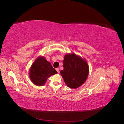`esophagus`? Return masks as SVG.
Returning a JSON list of instances; mask_svg holds the SVG:
<instances>
[{"label":"esophagus","instance_id":"34e87169","mask_svg":"<svg viewBox=\"0 0 124 124\" xmlns=\"http://www.w3.org/2000/svg\"><path fill=\"white\" fill-rule=\"evenodd\" d=\"M56 71H57L58 73H59V68H56Z\"/></svg>","mask_w":124,"mask_h":124}]
</instances>
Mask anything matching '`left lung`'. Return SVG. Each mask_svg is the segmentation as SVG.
<instances>
[{
    "label": "left lung",
    "instance_id": "1",
    "mask_svg": "<svg viewBox=\"0 0 124 124\" xmlns=\"http://www.w3.org/2000/svg\"><path fill=\"white\" fill-rule=\"evenodd\" d=\"M63 69L61 74L66 85L71 88H77L86 80L89 73L87 62L74 53L65 55Z\"/></svg>",
    "mask_w": 124,
    "mask_h": 124
}]
</instances>
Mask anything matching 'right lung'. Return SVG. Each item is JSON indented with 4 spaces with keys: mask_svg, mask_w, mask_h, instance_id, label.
<instances>
[{
    "mask_svg": "<svg viewBox=\"0 0 124 124\" xmlns=\"http://www.w3.org/2000/svg\"><path fill=\"white\" fill-rule=\"evenodd\" d=\"M57 73L51 63L43 56H40L32 63L29 69V77L32 83L37 86L44 85L47 78Z\"/></svg>",
    "mask_w": 124,
    "mask_h": 124,
    "instance_id": "obj_1",
    "label": "right lung"
}]
</instances>
